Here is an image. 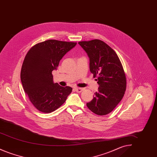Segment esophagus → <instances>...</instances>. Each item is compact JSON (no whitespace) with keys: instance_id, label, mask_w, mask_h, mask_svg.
<instances>
[{"instance_id":"obj_1","label":"esophagus","mask_w":157,"mask_h":157,"mask_svg":"<svg viewBox=\"0 0 157 157\" xmlns=\"http://www.w3.org/2000/svg\"><path fill=\"white\" fill-rule=\"evenodd\" d=\"M75 90L77 92H81L82 91H83L84 89L83 88H75Z\"/></svg>"}]
</instances>
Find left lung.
<instances>
[{
  "label": "left lung",
  "mask_w": 157,
  "mask_h": 157,
  "mask_svg": "<svg viewBox=\"0 0 157 157\" xmlns=\"http://www.w3.org/2000/svg\"><path fill=\"white\" fill-rule=\"evenodd\" d=\"M78 44L90 58V69L97 78L98 90L93 99L86 104L90 110L98 115L112 112L125 94L126 76L116 52L104 42L94 39Z\"/></svg>",
  "instance_id": "8db88e82"
}]
</instances>
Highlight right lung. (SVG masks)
Returning <instances> with one entry per match:
<instances>
[{
    "label": "right lung",
    "mask_w": 157,
    "mask_h": 157,
    "mask_svg": "<svg viewBox=\"0 0 157 157\" xmlns=\"http://www.w3.org/2000/svg\"><path fill=\"white\" fill-rule=\"evenodd\" d=\"M76 42L50 39L34 45L23 62L21 79L23 88L33 106L40 112L50 113L66 101L72 88L54 83L52 74L63 56Z\"/></svg>",
    "instance_id": "add662e5"
}]
</instances>
